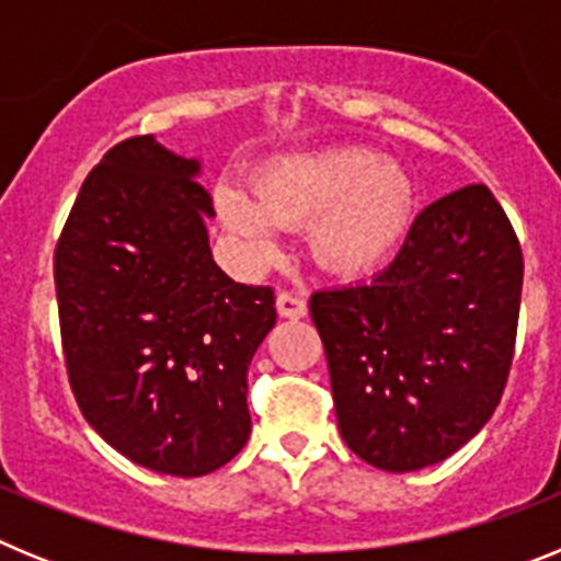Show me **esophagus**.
<instances>
[{"instance_id":"34e87169","label":"esophagus","mask_w":561,"mask_h":561,"mask_svg":"<svg viewBox=\"0 0 561 561\" xmlns=\"http://www.w3.org/2000/svg\"><path fill=\"white\" fill-rule=\"evenodd\" d=\"M275 306H277V314L284 317V320H304L306 311H309V306H306L304 297L289 295V291H280L275 300Z\"/></svg>"}]
</instances>
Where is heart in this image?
<instances>
[{
	"label": "heart",
	"instance_id": "obj_1",
	"mask_svg": "<svg viewBox=\"0 0 561 561\" xmlns=\"http://www.w3.org/2000/svg\"><path fill=\"white\" fill-rule=\"evenodd\" d=\"M219 225L250 264L277 252L280 227H306L314 264L359 277L388 264L419 216V182L365 146L284 153L266 162L252 191L221 180L213 191Z\"/></svg>",
	"mask_w": 561,
	"mask_h": 561
}]
</instances>
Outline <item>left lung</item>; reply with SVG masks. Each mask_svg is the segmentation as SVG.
I'll return each instance as SVG.
<instances>
[{"mask_svg": "<svg viewBox=\"0 0 561 561\" xmlns=\"http://www.w3.org/2000/svg\"><path fill=\"white\" fill-rule=\"evenodd\" d=\"M519 291V241L485 185L424 207L370 284L314 291L351 453L381 472H415L472 440L508 379Z\"/></svg>", "mask_w": 561, "mask_h": 561, "instance_id": "1", "label": "left lung"}]
</instances>
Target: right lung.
I'll return each instance as SVG.
<instances>
[{"mask_svg":"<svg viewBox=\"0 0 561 561\" xmlns=\"http://www.w3.org/2000/svg\"><path fill=\"white\" fill-rule=\"evenodd\" d=\"M202 160L153 134L89 173L56 250L72 393L98 435L151 472L199 478L250 438L247 370L275 325L270 286L210 252Z\"/></svg>","mask_w":561,"mask_h":561,"instance_id":"add662e5","label":"right lung"}]
</instances>
